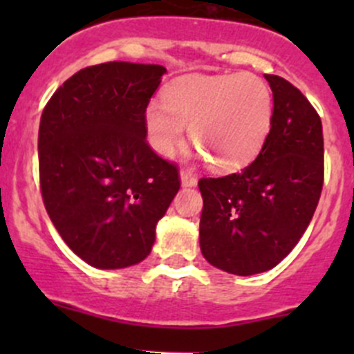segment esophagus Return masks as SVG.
Listing matches in <instances>:
<instances>
[{
    "label": "esophagus",
    "mask_w": 354,
    "mask_h": 354,
    "mask_svg": "<svg viewBox=\"0 0 354 354\" xmlns=\"http://www.w3.org/2000/svg\"><path fill=\"white\" fill-rule=\"evenodd\" d=\"M181 185L183 187H195L197 185V176L190 171H181Z\"/></svg>",
    "instance_id": "obj_1"
}]
</instances>
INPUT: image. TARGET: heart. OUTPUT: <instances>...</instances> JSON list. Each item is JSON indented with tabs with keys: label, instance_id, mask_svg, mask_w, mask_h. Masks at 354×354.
I'll use <instances>...</instances> for the list:
<instances>
[{
	"label": "heart",
	"instance_id": "heart-1",
	"mask_svg": "<svg viewBox=\"0 0 354 354\" xmlns=\"http://www.w3.org/2000/svg\"><path fill=\"white\" fill-rule=\"evenodd\" d=\"M162 101L149 102L144 113L154 151L173 156L188 127L192 144L217 171L248 166L272 124L269 85L252 73L185 75L164 88Z\"/></svg>",
	"mask_w": 354,
	"mask_h": 354
}]
</instances>
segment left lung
Wrapping results in <instances>:
<instances>
[{
    "label": "left lung",
    "instance_id": "left-lung-1",
    "mask_svg": "<svg viewBox=\"0 0 354 354\" xmlns=\"http://www.w3.org/2000/svg\"><path fill=\"white\" fill-rule=\"evenodd\" d=\"M274 97L262 151L240 173L200 178V250L236 276L276 267L308 227L324 187L319 113L292 84L266 75Z\"/></svg>",
    "mask_w": 354,
    "mask_h": 354
}]
</instances>
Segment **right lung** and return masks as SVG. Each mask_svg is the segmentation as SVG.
I'll return each mask as SVG.
<instances>
[{
  "mask_svg": "<svg viewBox=\"0 0 354 354\" xmlns=\"http://www.w3.org/2000/svg\"><path fill=\"white\" fill-rule=\"evenodd\" d=\"M164 73L140 63L87 66L42 111V202L71 252L97 269L142 262L180 190L178 166L152 151L144 120Z\"/></svg>",
  "mask_w": 354,
  "mask_h": 354,
  "instance_id": "1",
  "label": "right lung"
}]
</instances>
